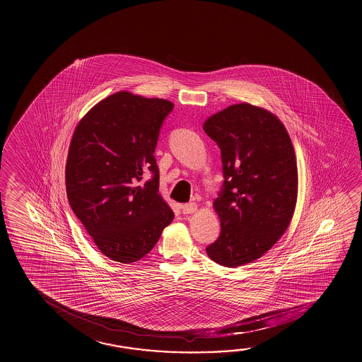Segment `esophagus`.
Wrapping results in <instances>:
<instances>
[{
    "instance_id": "1",
    "label": "esophagus",
    "mask_w": 362,
    "mask_h": 362,
    "mask_svg": "<svg viewBox=\"0 0 362 362\" xmlns=\"http://www.w3.org/2000/svg\"><path fill=\"white\" fill-rule=\"evenodd\" d=\"M197 209H198V206L196 203H187V204L182 206V211H183L184 214H194V212H197Z\"/></svg>"
}]
</instances>
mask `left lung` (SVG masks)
I'll use <instances>...</instances> for the list:
<instances>
[{
    "instance_id": "left-lung-1",
    "label": "left lung",
    "mask_w": 362,
    "mask_h": 362,
    "mask_svg": "<svg viewBox=\"0 0 362 362\" xmlns=\"http://www.w3.org/2000/svg\"><path fill=\"white\" fill-rule=\"evenodd\" d=\"M203 130L221 148L225 177L214 202L221 235L206 251L222 267L246 265L291 225L298 197L294 146L273 112L246 102L214 113Z\"/></svg>"
}]
</instances>
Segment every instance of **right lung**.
Wrapping results in <instances>:
<instances>
[{"label":"right lung","instance_id":"right-lung-1","mask_svg":"<svg viewBox=\"0 0 362 362\" xmlns=\"http://www.w3.org/2000/svg\"><path fill=\"white\" fill-rule=\"evenodd\" d=\"M174 103L119 90L78 122L66 164L68 201L103 255L130 264L143 259L172 223L159 193L154 151ZM150 170L155 178L138 182Z\"/></svg>","mask_w":362,"mask_h":362}]
</instances>
